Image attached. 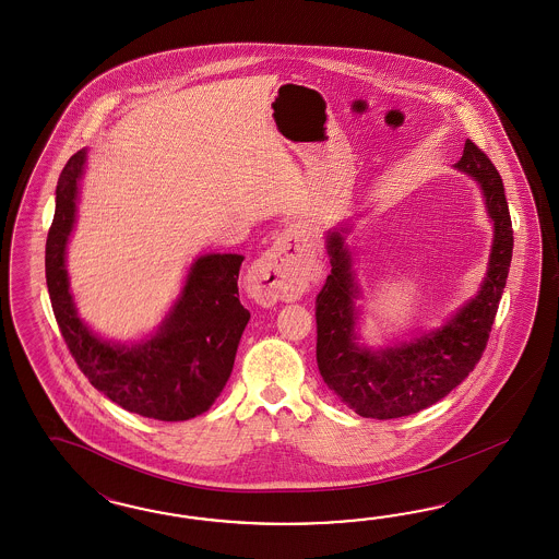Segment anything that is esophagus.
Instances as JSON below:
<instances>
[{"label": "esophagus", "instance_id": "obj_1", "mask_svg": "<svg viewBox=\"0 0 559 559\" xmlns=\"http://www.w3.org/2000/svg\"><path fill=\"white\" fill-rule=\"evenodd\" d=\"M309 243L299 227H288L260 255L248 274V290L260 305L276 304L297 293Z\"/></svg>", "mask_w": 559, "mask_h": 559}]
</instances>
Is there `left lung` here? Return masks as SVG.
Returning a JSON list of instances; mask_svg holds the SVG:
<instances>
[{
    "mask_svg": "<svg viewBox=\"0 0 559 559\" xmlns=\"http://www.w3.org/2000/svg\"><path fill=\"white\" fill-rule=\"evenodd\" d=\"M455 168L472 174L484 190L493 246L481 290L439 330L374 355L360 350L355 342L358 288L350 254L340 234L328 239L332 274L316 297V356L328 388L362 418L391 420L437 404L474 371L488 346L512 260V221L502 178L474 141H465Z\"/></svg>",
    "mask_w": 559,
    "mask_h": 559,
    "instance_id": "8db88e82",
    "label": "left lung"
}]
</instances>
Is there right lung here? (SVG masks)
<instances>
[{
  "mask_svg": "<svg viewBox=\"0 0 559 559\" xmlns=\"http://www.w3.org/2000/svg\"><path fill=\"white\" fill-rule=\"evenodd\" d=\"M84 164L85 152L73 153L61 171L47 236L45 272L59 332L80 371L115 404L162 423L194 418L219 397L250 320L237 293L243 255L199 258L188 274L182 299L152 340L135 346L102 342L80 322L66 272V243L75 221Z\"/></svg>",
  "mask_w": 559,
  "mask_h": 559,
  "instance_id": "add662e5",
  "label": "right lung"
}]
</instances>
